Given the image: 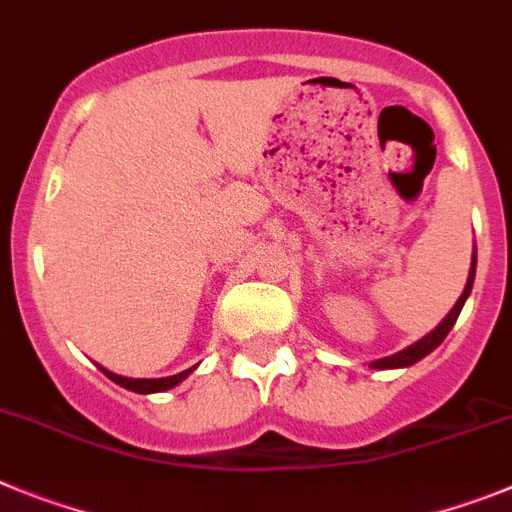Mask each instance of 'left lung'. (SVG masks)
Listing matches in <instances>:
<instances>
[{
    "instance_id": "obj_1",
    "label": "left lung",
    "mask_w": 512,
    "mask_h": 512,
    "mask_svg": "<svg viewBox=\"0 0 512 512\" xmlns=\"http://www.w3.org/2000/svg\"><path fill=\"white\" fill-rule=\"evenodd\" d=\"M471 283H474V262H471V273H469V281H466L464 293H461L459 301L453 304V309L448 311V317L443 319V322L438 324V327H435L433 332H430V335H425V337H422V340H417L415 345L399 350V353L389 355V358L373 361L371 368H404V366H412V363H417V361H420V358H425V355H428V353H433V350L438 348V345H441L443 340H446V335H448V332H451V327H453V324H456V319H459L461 306H464L466 296H469V291H471Z\"/></svg>"
}]
</instances>
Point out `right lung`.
Instances as JSON below:
<instances>
[{
	"mask_svg": "<svg viewBox=\"0 0 512 512\" xmlns=\"http://www.w3.org/2000/svg\"><path fill=\"white\" fill-rule=\"evenodd\" d=\"M193 368H188V371H182V373H175V376H167V379H126V376L110 373V371H105V368H102V373H105L110 381H115V384H121L123 389H131V391H136V394H151V391H167V389H172V386H177L182 379H188L190 373H193Z\"/></svg>",
	"mask_w": 512,
	"mask_h": 512,
	"instance_id": "obj_1",
	"label": "right lung"
}]
</instances>
